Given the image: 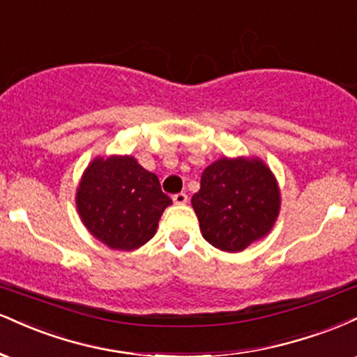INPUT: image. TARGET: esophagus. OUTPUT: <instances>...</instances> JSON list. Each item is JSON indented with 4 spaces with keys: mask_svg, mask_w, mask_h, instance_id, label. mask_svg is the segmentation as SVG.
<instances>
[{
    "mask_svg": "<svg viewBox=\"0 0 357 357\" xmlns=\"http://www.w3.org/2000/svg\"><path fill=\"white\" fill-rule=\"evenodd\" d=\"M172 200H174V204L183 205V204H187L188 197H187V194H183V192H180V194H175L174 197H172Z\"/></svg>",
    "mask_w": 357,
    "mask_h": 357,
    "instance_id": "1",
    "label": "esophagus"
}]
</instances>
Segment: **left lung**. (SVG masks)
<instances>
[{"mask_svg": "<svg viewBox=\"0 0 357 357\" xmlns=\"http://www.w3.org/2000/svg\"><path fill=\"white\" fill-rule=\"evenodd\" d=\"M192 207L208 244L241 252L274 227L280 208L278 180L261 158L224 157L204 170Z\"/></svg>", "mask_w": 357, "mask_h": 357, "instance_id": "obj_1", "label": "left lung"}]
</instances>
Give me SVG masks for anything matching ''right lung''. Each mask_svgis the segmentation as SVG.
<instances>
[{
	"label": "right lung",
	"mask_w": 357,
	"mask_h": 357,
	"mask_svg": "<svg viewBox=\"0 0 357 357\" xmlns=\"http://www.w3.org/2000/svg\"><path fill=\"white\" fill-rule=\"evenodd\" d=\"M170 204L157 175L130 155L95 158L77 188L79 219L91 236L116 250L146 244Z\"/></svg>",
	"instance_id": "1"
}]
</instances>
